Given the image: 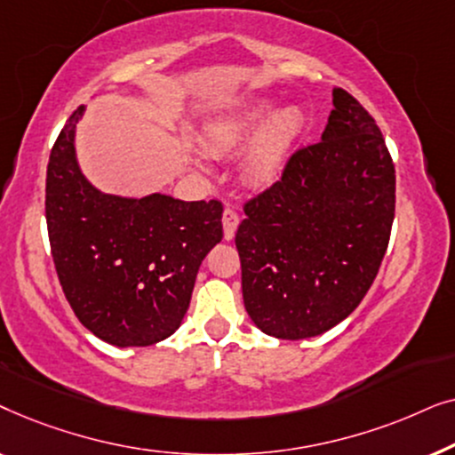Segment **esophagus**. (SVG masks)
Wrapping results in <instances>:
<instances>
[{
	"label": "esophagus",
	"instance_id": "34e87169",
	"mask_svg": "<svg viewBox=\"0 0 455 455\" xmlns=\"http://www.w3.org/2000/svg\"><path fill=\"white\" fill-rule=\"evenodd\" d=\"M221 221H223V238L232 240L234 234H235V228H238V223H240L238 211L232 209V207H226V211H223Z\"/></svg>",
	"mask_w": 455,
	"mask_h": 455
}]
</instances>
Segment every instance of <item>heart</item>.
Returning a JSON list of instances; mask_svg holds the SVG:
<instances>
[{"label":"heart","mask_w":455,"mask_h":455,"mask_svg":"<svg viewBox=\"0 0 455 455\" xmlns=\"http://www.w3.org/2000/svg\"><path fill=\"white\" fill-rule=\"evenodd\" d=\"M271 109V99H252L215 117L204 128V145L211 153H228L254 133L246 151V172L254 182H271L304 128V114L296 105H285L273 114Z\"/></svg>","instance_id":"1"}]
</instances>
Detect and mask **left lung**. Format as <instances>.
I'll list each match as a JSON object with an SVG mask.
<instances>
[{
	"instance_id": "left-lung-1",
	"label": "left lung",
	"mask_w": 455,
	"mask_h": 455,
	"mask_svg": "<svg viewBox=\"0 0 455 455\" xmlns=\"http://www.w3.org/2000/svg\"><path fill=\"white\" fill-rule=\"evenodd\" d=\"M235 232L246 313L279 339L315 338L363 302L387 251L395 167L372 116L344 89L315 145L244 203Z\"/></svg>"
}]
</instances>
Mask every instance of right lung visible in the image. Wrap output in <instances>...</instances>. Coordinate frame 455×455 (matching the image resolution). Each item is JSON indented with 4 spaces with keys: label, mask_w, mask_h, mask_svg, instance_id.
<instances>
[{
    "label": "right lung",
    "mask_w": 455,
    "mask_h": 455,
    "mask_svg": "<svg viewBox=\"0 0 455 455\" xmlns=\"http://www.w3.org/2000/svg\"><path fill=\"white\" fill-rule=\"evenodd\" d=\"M68 117L47 164L45 217L61 290L78 321L117 347L170 338L203 259L223 238V204L165 195L122 198L86 182Z\"/></svg>",
    "instance_id": "right-lung-1"
}]
</instances>
